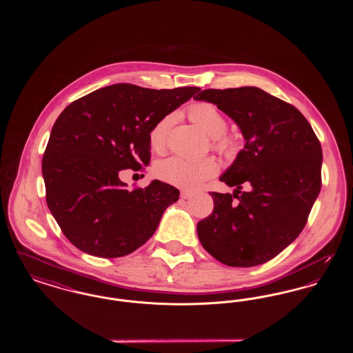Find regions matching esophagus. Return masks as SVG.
<instances>
[{"mask_svg":"<svg viewBox=\"0 0 353 353\" xmlns=\"http://www.w3.org/2000/svg\"><path fill=\"white\" fill-rule=\"evenodd\" d=\"M192 196H193V193H192V192H189V190H181V197H183L184 200L190 199Z\"/></svg>","mask_w":353,"mask_h":353,"instance_id":"obj_1","label":"esophagus"}]
</instances>
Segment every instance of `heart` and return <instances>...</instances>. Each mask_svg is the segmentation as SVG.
I'll list each match as a JSON object with an SVG mask.
<instances>
[{
    "mask_svg": "<svg viewBox=\"0 0 353 353\" xmlns=\"http://www.w3.org/2000/svg\"><path fill=\"white\" fill-rule=\"evenodd\" d=\"M189 117L202 130L212 136V148L226 159H234L239 152V143L233 134H226L228 119L212 103H196L189 107ZM176 123V114L169 112L159 119L150 130L148 144L152 151L163 152L168 144L169 134ZM219 170V163L213 157L188 160L170 156L154 164V176L167 184L181 189H197Z\"/></svg>",
    "mask_w": 353,
    "mask_h": 353,
    "instance_id": "1",
    "label": "heart"
}]
</instances>
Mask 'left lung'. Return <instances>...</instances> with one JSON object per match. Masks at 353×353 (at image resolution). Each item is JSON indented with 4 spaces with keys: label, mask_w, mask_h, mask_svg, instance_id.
Instances as JSON below:
<instances>
[{
    "label": "left lung",
    "mask_w": 353,
    "mask_h": 353,
    "mask_svg": "<svg viewBox=\"0 0 353 353\" xmlns=\"http://www.w3.org/2000/svg\"><path fill=\"white\" fill-rule=\"evenodd\" d=\"M234 120L246 140L221 181L234 193L210 192L214 208L197 223L203 249L223 265L252 268L285 249L307 223L321 188V145L292 104L258 87L203 90ZM251 185L242 192L241 184Z\"/></svg>",
    "instance_id": "8db88e82"
}]
</instances>
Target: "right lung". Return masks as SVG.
Wrapping results in <instances>:
<instances>
[{"instance_id":"right-lung-1","label":"right lung","mask_w":353,"mask_h":353,"mask_svg":"<svg viewBox=\"0 0 353 353\" xmlns=\"http://www.w3.org/2000/svg\"><path fill=\"white\" fill-rule=\"evenodd\" d=\"M199 91L112 84L62 111L51 130L42 174L51 214L75 248L119 258L151 238L180 192L157 180L128 190L119 173L150 164L152 125Z\"/></svg>"}]
</instances>
